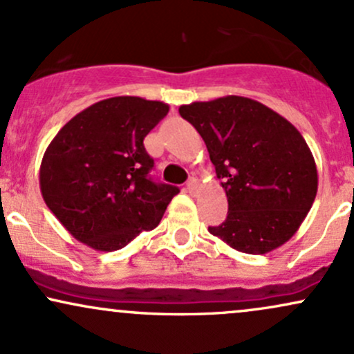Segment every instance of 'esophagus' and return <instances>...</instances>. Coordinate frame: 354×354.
Listing matches in <instances>:
<instances>
[{"label":"esophagus","instance_id":"esophagus-1","mask_svg":"<svg viewBox=\"0 0 354 354\" xmlns=\"http://www.w3.org/2000/svg\"><path fill=\"white\" fill-rule=\"evenodd\" d=\"M196 188H198V180L196 178H189L188 183H186V189H188L189 193H193Z\"/></svg>","mask_w":354,"mask_h":354}]
</instances>
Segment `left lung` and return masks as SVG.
Listing matches in <instances>:
<instances>
[{"label": "left lung", "instance_id": "obj_1", "mask_svg": "<svg viewBox=\"0 0 354 354\" xmlns=\"http://www.w3.org/2000/svg\"><path fill=\"white\" fill-rule=\"evenodd\" d=\"M223 180L228 216L209 233L248 254H265L301 226L318 191L315 158L281 115L245 96L180 106Z\"/></svg>", "mask_w": 354, "mask_h": 354}]
</instances>
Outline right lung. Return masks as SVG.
<instances>
[{"label": "right lung", "instance_id": "add662e5", "mask_svg": "<svg viewBox=\"0 0 354 354\" xmlns=\"http://www.w3.org/2000/svg\"><path fill=\"white\" fill-rule=\"evenodd\" d=\"M163 101L115 96L71 118L44 151L39 188L51 213L78 241L116 251L154 230L180 193L153 181L143 140L168 115Z\"/></svg>", "mask_w": 354, "mask_h": 354}]
</instances>
